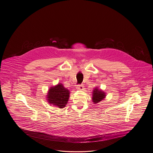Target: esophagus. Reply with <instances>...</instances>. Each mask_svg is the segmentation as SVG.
I'll use <instances>...</instances> for the list:
<instances>
[{
	"label": "esophagus",
	"mask_w": 153,
	"mask_h": 153,
	"mask_svg": "<svg viewBox=\"0 0 153 153\" xmlns=\"http://www.w3.org/2000/svg\"><path fill=\"white\" fill-rule=\"evenodd\" d=\"M76 88L78 90H82L84 88V86H83V85H77Z\"/></svg>",
	"instance_id": "1"
}]
</instances>
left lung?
Masks as SVG:
<instances>
[{
  "instance_id": "8db88e82",
  "label": "left lung",
  "mask_w": 153,
  "mask_h": 153,
  "mask_svg": "<svg viewBox=\"0 0 153 153\" xmlns=\"http://www.w3.org/2000/svg\"><path fill=\"white\" fill-rule=\"evenodd\" d=\"M92 100L94 104H97L102 101L105 98L106 93L104 91L98 88L97 87L95 88L93 91Z\"/></svg>"
}]
</instances>
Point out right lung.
Masks as SVG:
<instances>
[{"label":"right lung","mask_w":153,"mask_h":153,"mask_svg":"<svg viewBox=\"0 0 153 153\" xmlns=\"http://www.w3.org/2000/svg\"><path fill=\"white\" fill-rule=\"evenodd\" d=\"M70 97V91L62 83L50 87L47 95V100L49 104L59 108H65Z\"/></svg>","instance_id":"1"}]
</instances>
